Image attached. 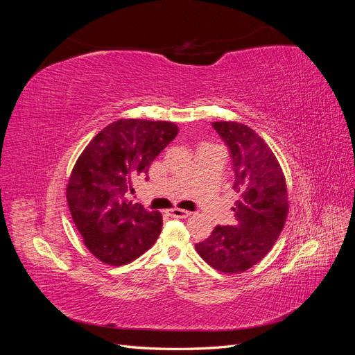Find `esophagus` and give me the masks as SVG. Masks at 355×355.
Here are the masks:
<instances>
[{
	"mask_svg": "<svg viewBox=\"0 0 355 355\" xmlns=\"http://www.w3.org/2000/svg\"><path fill=\"white\" fill-rule=\"evenodd\" d=\"M170 213H171V216H173V218H180V219H185V218L191 216L189 210H184V209H179V207L171 209Z\"/></svg>",
	"mask_w": 355,
	"mask_h": 355,
	"instance_id": "obj_1",
	"label": "esophagus"
}]
</instances>
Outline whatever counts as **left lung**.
<instances>
[{"label": "left lung", "instance_id": "obj_1", "mask_svg": "<svg viewBox=\"0 0 355 355\" xmlns=\"http://www.w3.org/2000/svg\"><path fill=\"white\" fill-rule=\"evenodd\" d=\"M211 125L230 149L235 173L232 188L239 200L232 207V227L218 225L196 249L214 270L239 274L263 259L284 227L286 179L270 146L250 127L235 121Z\"/></svg>", "mask_w": 355, "mask_h": 355}]
</instances>
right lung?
<instances>
[{
  "mask_svg": "<svg viewBox=\"0 0 355 355\" xmlns=\"http://www.w3.org/2000/svg\"><path fill=\"white\" fill-rule=\"evenodd\" d=\"M178 132L168 121L124 118L106 125L78 157L67 188L68 206L85 247L103 263H130L157 241L161 213L127 196Z\"/></svg>",
  "mask_w": 355,
  "mask_h": 355,
  "instance_id": "1",
  "label": "right lung"
}]
</instances>
